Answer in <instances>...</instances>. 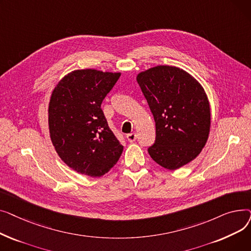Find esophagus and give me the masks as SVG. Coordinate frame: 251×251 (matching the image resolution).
I'll return each mask as SVG.
<instances>
[{
    "mask_svg": "<svg viewBox=\"0 0 251 251\" xmlns=\"http://www.w3.org/2000/svg\"><path fill=\"white\" fill-rule=\"evenodd\" d=\"M126 138H127V140L129 142H133V141H135L137 139V135L134 132L133 133H129V134L126 135Z\"/></svg>",
    "mask_w": 251,
    "mask_h": 251,
    "instance_id": "esophagus-1",
    "label": "esophagus"
}]
</instances>
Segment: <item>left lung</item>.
<instances>
[{
    "mask_svg": "<svg viewBox=\"0 0 251 251\" xmlns=\"http://www.w3.org/2000/svg\"><path fill=\"white\" fill-rule=\"evenodd\" d=\"M155 122L148 151L160 166L175 170L200 154L208 137L209 103L201 85L184 70L157 66L137 76Z\"/></svg>",
    "mask_w": 251,
    "mask_h": 251,
    "instance_id": "obj_1",
    "label": "left lung"
}]
</instances>
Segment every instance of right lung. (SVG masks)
Masks as SVG:
<instances>
[{
    "label": "right lung",
    "mask_w": 251,
    "mask_h": 251,
    "mask_svg": "<svg viewBox=\"0 0 251 251\" xmlns=\"http://www.w3.org/2000/svg\"><path fill=\"white\" fill-rule=\"evenodd\" d=\"M120 75L77 70L65 76L52 91L49 105L50 139L64 163L79 173L102 176L122 154L123 146L100 108Z\"/></svg>",
    "instance_id": "obj_1"
}]
</instances>
